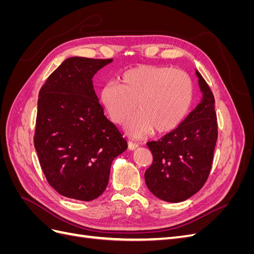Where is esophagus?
I'll return each instance as SVG.
<instances>
[{"mask_svg": "<svg viewBox=\"0 0 254 254\" xmlns=\"http://www.w3.org/2000/svg\"><path fill=\"white\" fill-rule=\"evenodd\" d=\"M137 147H139V145L135 144V143H132V142H128V149L129 150H135Z\"/></svg>", "mask_w": 254, "mask_h": 254, "instance_id": "esophagus-1", "label": "esophagus"}]
</instances>
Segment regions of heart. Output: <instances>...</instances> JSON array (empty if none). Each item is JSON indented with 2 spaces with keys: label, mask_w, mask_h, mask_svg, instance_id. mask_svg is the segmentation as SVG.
Here are the masks:
<instances>
[{
  "label": "heart",
  "mask_w": 254,
  "mask_h": 254,
  "mask_svg": "<svg viewBox=\"0 0 254 254\" xmlns=\"http://www.w3.org/2000/svg\"><path fill=\"white\" fill-rule=\"evenodd\" d=\"M99 98L113 123L126 126L127 133L141 139L155 130L166 133L180 125L194 98L190 78L170 66L141 64L121 75L119 84L108 83L99 92Z\"/></svg>",
  "instance_id": "heart-1"
}]
</instances>
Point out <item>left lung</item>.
I'll list each match as a JSON object with an SVG mask.
<instances>
[{"mask_svg":"<svg viewBox=\"0 0 254 254\" xmlns=\"http://www.w3.org/2000/svg\"><path fill=\"white\" fill-rule=\"evenodd\" d=\"M201 99L181 124L159 141L148 142L153 162L145 182L161 200L181 202L196 194L209 177L217 122L215 99L201 74L195 70Z\"/></svg>","mask_w":254,"mask_h":254,"instance_id":"1","label":"left lung"}]
</instances>
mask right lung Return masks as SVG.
Returning a JSON list of instances; mask_svg holds the SVG:
<instances>
[{"label": "right lung", "instance_id": "add662e5", "mask_svg": "<svg viewBox=\"0 0 254 254\" xmlns=\"http://www.w3.org/2000/svg\"><path fill=\"white\" fill-rule=\"evenodd\" d=\"M112 61L67 58L39 92L35 148L48 182L64 197L91 201L101 196L113 160L127 149L92 81Z\"/></svg>", "mask_w": 254, "mask_h": 254}]
</instances>
